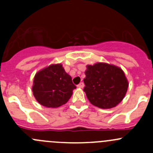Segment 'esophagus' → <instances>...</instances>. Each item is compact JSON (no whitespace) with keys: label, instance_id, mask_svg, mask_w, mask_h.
Masks as SVG:
<instances>
[{"label":"esophagus","instance_id":"obj_1","mask_svg":"<svg viewBox=\"0 0 153 153\" xmlns=\"http://www.w3.org/2000/svg\"><path fill=\"white\" fill-rule=\"evenodd\" d=\"M77 86H78V88H83L84 86V84L83 82H81Z\"/></svg>","mask_w":153,"mask_h":153}]
</instances>
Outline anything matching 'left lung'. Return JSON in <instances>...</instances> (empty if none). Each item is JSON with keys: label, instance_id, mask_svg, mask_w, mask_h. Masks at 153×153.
I'll return each instance as SVG.
<instances>
[{"label": "left lung", "instance_id": "left-lung-1", "mask_svg": "<svg viewBox=\"0 0 153 153\" xmlns=\"http://www.w3.org/2000/svg\"><path fill=\"white\" fill-rule=\"evenodd\" d=\"M84 91L92 104L110 109L119 104L127 91L128 82L122 69L113 65L98 63L87 66Z\"/></svg>", "mask_w": 153, "mask_h": 153}]
</instances>
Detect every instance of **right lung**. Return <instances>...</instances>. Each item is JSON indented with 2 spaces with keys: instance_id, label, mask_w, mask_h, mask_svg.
I'll return each instance as SVG.
<instances>
[{
  "instance_id": "add662e5",
  "label": "right lung",
  "mask_w": 153,
  "mask_h": 153,
  "mask_svg": "<svg viewBox=\"0 0 153 153\" xmlns=\"http://www.w3.org/2000/svg\"><path fill=\"white\" fill-rule=\"evenodd\" d=\"M75 88L72 78L65 72L62 65L55 64L35 75L32 92L39 104L55 108L66 104Z\"/></svg>"
}]
</instances>
